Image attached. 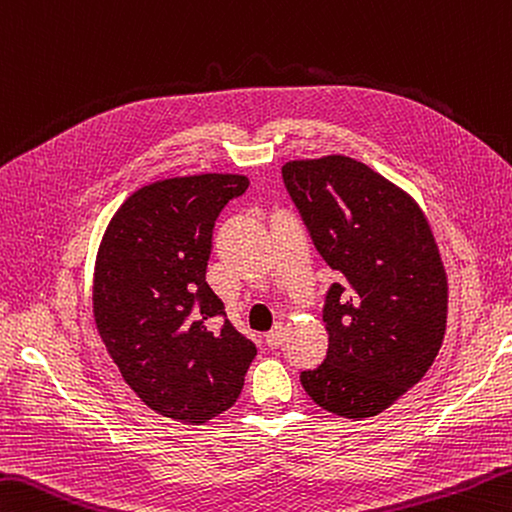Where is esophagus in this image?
Instances as JSON below:
<instances>
[{"mask_svg": "<svg viewBox=\"0 0 512 512\" xmlns=\"http://www.w3.org/2000/svg\"><path fill=\"white\" fill-rule=\"evenodd\" d=\"M282 337H284V324L277 322L273 328H270V333H266V344L270 348H277L282 344Z\"/></svg>", "mask_w": 512, "mask_h": 512, "instance_id": "esophagus-1", "label": "esophagus"}]
</instances>
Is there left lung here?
Returning <instances> with one entry per match:
<instances>
[{"label":"left lung","instance_id":"8db88e82","mask_svg":"<svg viewBox=\"0 0 512 512\" xmlns=\"http://www.w3.org/2000/svg\"><path fill=\"white\" fill-rule=\"evenodd\" d=\"M282 177L326 264L344 275L324 306L328 355L299 379L346 419L384 413L444 344L448 277L413 195L346 155L293 159Z\"/></svg>","mask_w":512,"mask_h":512}]
</instances>
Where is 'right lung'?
<instances>
[{"label": "right lung", "instance_id": "obj_1", "mask_svg": "<svg viewBox=\"0 0 512 512\" xmlns=\"http://www.w3.org/2000/svg\"><path fill=\"white\" fill-rule=\"evenodd\" d=\"M246 175L202 173L135 190L106 226L93 273L97 333L126 384L157 415L202 426L242 393L255 344L213 322V228Z\"/></svg>", "mask_w": 512, "mask_h": 512}]
</instances>
